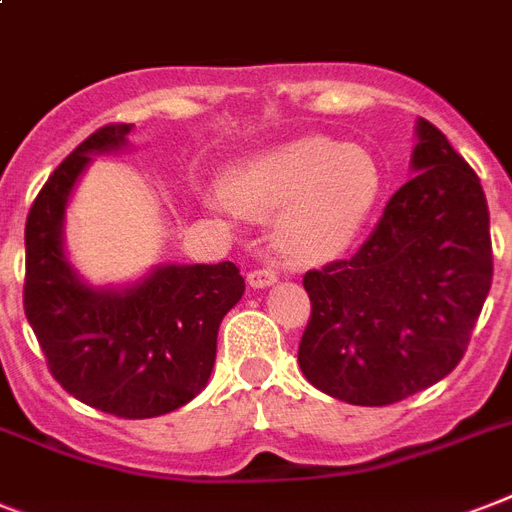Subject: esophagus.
<instances>
[{"instance_id":"obj_1","label":"esophagus","mask_w":512,"mask_h":512,"mask_svg":"<svg viewBox=\"0 0 512 512\" xmlns=\"http://www.w3.org/2000/svg\"><path fill=\"white\" fill-rule=\"evenodd\" d=\"M247 281H249V286H255V289H265V286L276 284V281H278L276 265L268 263V265H263V268L249 270Z\"/></svg>"}]
</instances>
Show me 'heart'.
<instances>
[{
	"mask_svg": "<svg viewBox=\"0 0 512 512\" xmlns=\"http://www.w3.org/2000/svg\"><path fill=\"white\" fill-rule=\"evenodd\" d=\"M381 194V165L363 147L310 136L252 157L226 178L228 202L278 220V242L297 260H326L350 247Z\"/></svg>",
	"mask_w": 512,
	"mask_h": 512,
	"instance_id": "obj_1",
	"label": "heart"
}]
</instances>
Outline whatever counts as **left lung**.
Listing matches in <instances>:
<instances>
[{
	"instance_id": "obj_1",
	"label": "left lung",
	"mask_w": 512,
	"mask_h": 512,
	"mask_svg": "<svg viewBox=\"0 0 512 512\" xmlns=\"http://www.w3.org/2000/svg\"><path fill=\"white\" fill-rule=\"evenodd\" d=\"M413 168L355 255L302 278L299 368L350 405H392L455 371L492 286L479 176L423 118Z\"/></svg>"
}]
</instances>
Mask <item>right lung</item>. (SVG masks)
Listing matches in <instances>:
<instances>
[{"label":"right lung","instance_id":"add662e5","mask_svg":"<svg viewBox=\"0 0 512 512\" xmlns=\"http://www.w3.org/2000/svg\"><path fill=\"white\" fill-rule=\"evenodd\" d=\"M131 123H110L54 168L26 220L23 307L54 381L118 418H155L205 389L223 315L242 299L234 263L160 265L141 284L91 289L62 252L65 205L94 152L126 147Z\"/></svg>","mask_w":512,"mask_h":512}]
</instances>
